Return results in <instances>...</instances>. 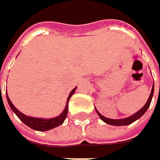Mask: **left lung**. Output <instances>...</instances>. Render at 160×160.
<instances>
[{
  "instance_id": "1",
  "label": "left lung",
  "mask_w": 160,
  "mask_h": 160,
  "mask_svg": "<svg viewBox=\"0 0 160 160\" xmlns=\"http://www.w3.org/2000/svg\"><path fill=\"white\" fill-rule=\"evenodd\" d=\"M153 94H154V83H153V86H152V90H151V93L149 95V98L147 100V102L145 103L144 107L136 112L134 113L133 115L128 117V118H118V119H113V118H106L105 116L101 115L99 112L97 111V109L95 108V111L98 114L99 118L104 121L106 122L107 124H109V125H113V126H126V125H129V124H132V122H134L135 120L139 119L144 113L146 112V110L148 109L150 104H151V101H152V98H153Z\"/></svg>"
}]
</instances>
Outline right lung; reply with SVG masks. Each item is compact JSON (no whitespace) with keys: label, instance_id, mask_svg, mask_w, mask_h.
<instances>
[{"label":"right lung","instance_id":"1","mask_svg":"<svg viewBox=\"0 0 160 160\" xmlns=\"http://www.w3.org/2000/svg\"><path fill=\"white\" fill-rule=\"evenodd\" d=\"M76 88L75 87L69 93L68 97V100H67V105H66V108L65 109L63 110V112L57 116V117H54V118H34V117H29V116H27L23 113L19 111L16 107L13 105V103L11 102L8 94H7V92H6V98H7V102L11 108V109L13 110V112L16 114V116L18 117V118L24 123L26 124L27 126H28L29 128L35 130V131H39V132H46L49 130H52L53 128H56L58 126H60L61 124L64 123L66 118H67V115H68V101L70 99V97L73 95V93L75 92L76 91Z\"/></svg>","mask_w":160,"mask_h":160}]
</instances>
